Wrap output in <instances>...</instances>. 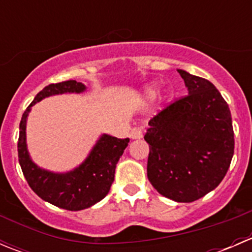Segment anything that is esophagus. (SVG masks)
Here are the masks:
<instances>
[{
    "label": "esophagus",
    "mask_w": 252,
    "mask_h": 252,
    "mask_svg": "<svg viewBox=\"0 0 252 252\" xmlns=\"http://www.w3.org/2000/svg\"><path fill=\"white\" fill-rule=\"evenodd\" d=\"M130 138L131 139H141L142 138V130L141 128H133L130 130Z\"/></svg>",
    "instance_id": "34e87169"
}]
</instances>
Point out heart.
I'll list each match as a JSON object with an SVG mask.
<instances>
[{"instance_id": "1", "label": "heart", "mask_w": 252, "mask_h": 252, "mask_svg": "<svg viewBox=\"0 0 252 252\" xmlns=\"http://www.w3.org/2000/svg\"><path fill=\"white\" fill-rule=\"evenodd\" d=\"M146 93L149 96H154L156 94V89H155V86H147Z\"/></svg>"}]
</instances>
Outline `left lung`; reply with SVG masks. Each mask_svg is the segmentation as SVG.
Returning a JSON list of instances; mask_svg holds the SVG:
<instances>
[{"mask_svg": "<svg viewBox=\"0 0 252 252\" xmlns=\"http://www.w3.org/2000/svg\"><path fill=\"white\" fill-rule=\"evenodd\" d=\"M188 95L149 122L147 178L161 195L192 202L220 185L234 154L228 103L211 81L178 69Z\"/></svg>", "mask_w": 252, "mask_h": 252, "instance_id": "1", "label": "left lung"}]
</instances>
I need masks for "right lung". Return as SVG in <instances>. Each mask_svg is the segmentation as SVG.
<instances>
[{"mask_svg": "<svg viewBox=\"0 0 252 252\" xmlns=\"http://www.w3.org/2000/svg\"><path fill=\"white\" fill-rule=\"evenodd\" d=\"M85 85L75 80L50 84L42 89L23 113L19 124L18 157L23 174L32 191L45 201L69 211H80L101 201L111 189L116 164L128 146L129 139L103 134L80 166L67 173H53L37 167L27 149V118L32 106L42 98L67 93H83Z\"/></svg>", "mask_w": 252, "mask_h": 252, "instance_id": "right-lung-1", "label": "right lung"}]
</instances>
